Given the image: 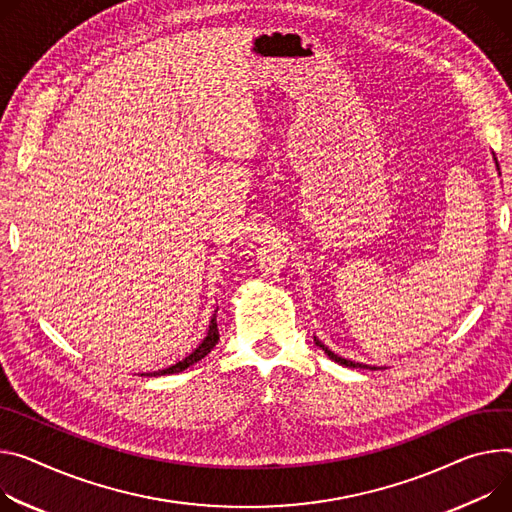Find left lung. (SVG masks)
Masks as SVG:
<instances>
[{
  "mask_svg": "<svg viewBox=\"0 0 512 512\" xmlns=\"http://www.w3.org/2000/svg\"><path fill=\"white\" fill-rule=\"evenodd\" d=\"M492 155H494V153H492ZM494 161H496V157H494ZM496 169L500 171V167H498V161H496ZM314 343H316V345H318V347H320L324 353H327V355H329L333 361H337V363H341V365H345V367H359V369H380V367H376V365L371 367V365H365V363H357V361H351V359L339 357V355H337V353H333L329 347H324V345H322V341H318L316 337H314Z\"/></svg>",
  "mask_w": 512,
  "mask_h": 512,
  "instance_id": "8db88e82",
  "label": "left lung"
}]
</instances>
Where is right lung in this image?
I'll list each match as a JSON object with an SVG mask.
<instances>
[{
	"label": "right lung",
	"mask_w": 512,
	"mask_h": 512,
	"mask_svg": "<svg viewBox=\"0 0 512 512\" xmlns=\"http://www.w3.org/2000/svg\"><path fill=\"white\" fill-rule=\"evenodd\" d=\"M218 312V310H216ZM218 339H220V335H218V324H216V314H212V318H210V327H208V335L204 337V341L188 355L185 359H181V361H177V363H173V365H169V367H165V369H159V371H151V374H141V376H149V378H157V376H169V374H179V371H183V369H188L190 365H194V363H198V361H202L214 347H216V343H218Z\"/></svg>",
	"instance_id": "1"
}]
</instances>
